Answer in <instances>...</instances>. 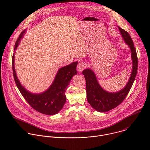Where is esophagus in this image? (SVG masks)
<instances>
[{
  "instance_id": "obj_1",
  "label": "esophagus",
  "mask_w": 150,
  "mask_h": 150,
  "mask_svg": "<svg viewBox=\"0 0 150 150\" xmlns=\"http://www.w3.org/2000/svg\"><path fill=\"white\" fill-rule=\"evenodd\" d=\"M85 68V63L83 62H80L78 63V66H77L78 71L81 72Z\"/></svg>"
}]
</instances>
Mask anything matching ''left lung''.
<instances>
[{"mask_svg":"<svg viewBox=\"0 0 150 150\" xmlns=\"http://www.w3.org/2000/svg\"><path fill=\"white\" fill-rule=\"evenodd\" d=\"M120 34L125 43L131 52L132 70L125 87L116 93L104 90L100 85L95 73L91 69L87 68L82 71L86 81V91L88 102L96 110L100 112H108L119 105L129 93L135 79L138 69V57L133 41L129 33L118 26Z\"/></svg>","mask_w":150,"mask_h":150,"instance_id":"8db88e82","label":"left lung"}]
</instances>
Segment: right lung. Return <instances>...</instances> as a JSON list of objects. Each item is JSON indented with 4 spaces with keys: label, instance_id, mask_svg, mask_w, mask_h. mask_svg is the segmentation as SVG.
I'll return each mask as SVG.
<instances>
[{
    "label": "right lung",
    "instance_id": "right-lung-1",
    "mask_svg": "<svg viewBox=\"0 0 150 150\" xmlns=\"http://www.w3.org/2000/svg\"><path fill=\"white\" fill-rule=\"evenodd\" d=\"M26 30L23 31L16 40L14 50L17 49L21 38ZM14 53L12 56V70L15 83L20 93L28 103L36 111L47 115H53L59 113L66 102L65 92L74 75L77 74L76 66L78 62L60 68L50 87L45 92L34 94L26 90L18 80L15 67Z\"/></svg>",
    "mask_w": 150,
    "mask_h": 150
}]
</instances>
